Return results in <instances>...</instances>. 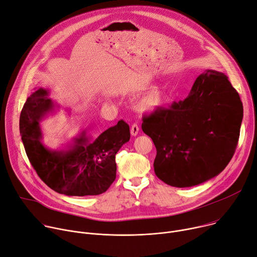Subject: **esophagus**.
Returning <instances> with one entry per match:
<instances>
[{
  "instance_id": "esophagus-1",
  "label": "esophagus",
  "mask_w": 257,
  "mask_h": 257,
  "mask_svg": "<svg viewBox=\"0 0 257 257\" xmlns=\"http://www.w3.org/2000/svg\"><path fill=\"white\" fill-rule=\"evenodd\" d=\"M139 130H140L139 125L137 123H133L132 126H131V134H132V136L136 137L139 134Z\"/></svg>"
}]
</instances>
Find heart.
<instances>
[{"mask_svg":"<svg viewBox=\"0 0 257 257\" xmlns=\"http://www.w3.org/2000/svg\"><path fill=\"white\" fill-rule=\"evenodd\" d=\"M164 95L161 89L154 88L137 102V108L142 112L154 111L163 103Z\"/></svg>","mask_w":257,"mask_h":257,"instance_id":"obj_1","label":"heart"}]
</instances>
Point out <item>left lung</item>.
<instances>
[{"label": "left lung", "instance_id": "8db88e82", "mask_svg": "<svg viewBox=\"0 0 257 257\" xmlns=\"http://www.w3.org/2000/svg\"><path fill=\"white\" fill-rule=\"evenodd\" d=\"M242 119V102L226 75L206 70L185 100L143 117L142 130L157 151L155 175L178 188L219 175L235 153Z\"/></svg>", "mask_w": 257, "mask_h": 257}]
</instances>
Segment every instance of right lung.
Here are the masks:
<instances>
[{
  "label": "right lung",
  "mask_w": 257,
  "mask_h": 257,
  "mask_svg": "<svg viewBox=\"0 0 257 257\" xmlns=\"http://www.w3.org/2000/svg\"><path fill=\"white\" fill-rule=\"evenodd\" d=\"M49 90L35 91L20 113L19 130L26 155L41 180L52 190L67 196H93L107 191L116 178L115 155L130 141L123 120L91 141L84 131L67 148L51 150L43 144L40 121L56 105Z\"/></svg>",
  "instance_id": "1"
}]
</instances>
